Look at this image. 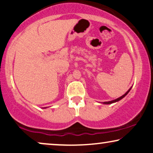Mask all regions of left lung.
Instances as JSON below:
<instances>
[{
	"label": "left lung",
	"mask_w": 153,
	"mask_h": 153,
	"mask_svg": "<svg viewBox=\"0 0 153 153\" xmlns=\"http://www.w3.org/2000/svg\"><path fill=\"white\" fill-rule=\"evenodd\" d=\"M131 88H129V90H128V91L127 92H126V93L125 94H124V95H122L121 96V97H118V98H117V99H116V100H112V101H109V102H103V104H112V103H114V102H118L119 100H122L123 97H125V95H127V93H129V91H130V90H131Z\"/></svg>",
	"instance_id": "8db88e82"
}]
</instances>
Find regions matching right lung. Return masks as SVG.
Returning a JSON list of instances; mask_svg holds the SVG:
<instances>
[{"label":"right lung","instance_id":"1","mask_svg":"<svg viewBox=\"0 0 153 153\" xmlns=\"http://www.w3.org/2000/svg\"><path fill=\"white\" fill-rule=\"evenodd\" d=\"M45 108H47V107H45Z\"/></svg>","mask_w":153,"mask_h":153}]
</instances>
